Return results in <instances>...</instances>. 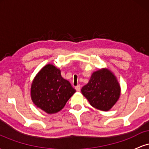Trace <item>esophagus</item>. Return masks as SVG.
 Returning a JSON list of instances; mask_svg holds the SVG:
<instances>
[{"label": "esophagus", "instance_id": "1", "mask_svg": "<svg viewBox=\"0 0 149 149\" xmlns=\"http://www.w3.org/2000/svg\"><path fill=\"white\" fill-rule=\"evenodd\" d=\"M75 89H76L77 92H80V85H77V86L75 87Z\"/></svg>", "mask_w": 149, "mask_h": 149}]
</instances>
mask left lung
<instances>
[{
  "instance_id": "1",
  "label": "left lung",
  "mask_w": 149,
  "mask_h": 149,
  "mask_svg": "<svg viewBox=\"0 0 149 149\" xmlns=\"http://www.w3.org/2000/svg\"><path fill=\"white\" fill-rule=\"evenodd\" d=\"M81 92L90 105L107 111L118 100L120 87L111 71L102 69L92 73L88 83L82 88Z\"/></svg>"
}]
</instances>
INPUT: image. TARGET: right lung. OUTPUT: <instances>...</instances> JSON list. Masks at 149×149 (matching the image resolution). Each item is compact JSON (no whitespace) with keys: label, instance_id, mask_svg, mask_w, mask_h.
Listing matches in <instances>:
<instances>
[{"label":"right lung","instance_id":"right-lung-1","mask_svg":"<svg viewBox=\"0 0 149 149\" xmlns=\"http://www.w3.org/2000/svg\"><path fill=\"white\" fill-rule=\"evenodd\" d=\"M76 90L61 76L60 70L47 64L38 73L31 88L33 102L47 113H55L64 107Z\"/></svg>","mask_w":149,"mask_h":149}]
</instances>
